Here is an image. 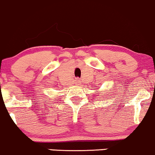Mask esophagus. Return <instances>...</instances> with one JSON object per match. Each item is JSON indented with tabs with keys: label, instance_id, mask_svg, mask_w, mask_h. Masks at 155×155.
Masks as SVG:
<instances>
[{
	"label": "esophagus",
	"instance_id": "obj_1",
	"mask_svg": "<svg viewBox=\"0 0 155 155\" xmlns=\"http://www.w3.org/2000/svg\"><path fill=\"white\" fill-rule=\"evenodd\" d=\"M76 84H79V79H76Z\"/></svg>",
	"mask_w": 155,
	"mask_h": 155
}]
</instances>
